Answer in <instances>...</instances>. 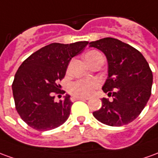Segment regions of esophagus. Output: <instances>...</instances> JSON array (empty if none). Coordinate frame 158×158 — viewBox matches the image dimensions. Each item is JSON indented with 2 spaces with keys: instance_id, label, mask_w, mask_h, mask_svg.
Returning <instances> with one entry per match:
<instances>
[{
  "instance_id": "esophagus-1",
  "label": "esophagus",
  "mask_w": 158,
  "mask_h": 158,
  "mask_svg": "<svg viewBox=\"0 0 158 158\" xmlns=\"http://www.w3.org/2000/svg\"><path fill=\"white\" fill-rule=\"evenodd\" d=\"M72 101H77V100H88V98H79V97H73L71 98Z\"/></svg>"
}]
</instances>
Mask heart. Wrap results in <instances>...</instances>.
Returning <instances> with one entry per match:
<instances>
[{
    "instance_id": "obj_1",
    "label": "heart",
    "mask_w": 158,
    "mask_h": 158,
    "mask_svg": "<svg viewBox=\"0 0 158 158\" xmlns=\"http://www.w3.org/2000/svg\"><path fill=\"white\" fill-rule=\"evenodd\" d=\"M100 56V54L97 51H89L85 55L86 61L92 60L93 58ZM100 81L98 79H79L70 84L68 87V90L73 96L79 98H87L94 93L95 90L99 87Z\"/></svg>"
}]
</instances>
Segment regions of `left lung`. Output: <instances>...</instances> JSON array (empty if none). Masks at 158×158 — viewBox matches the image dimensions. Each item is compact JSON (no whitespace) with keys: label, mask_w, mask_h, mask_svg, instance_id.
I'll return each instance as SVG.
<instances>
[{"label":"left lung","mask_w":158,"mask_h":158,"mask_svg":"<svg viewBox=\"0 0 158 158\" xmlns=\"http://www.w3.org/2000/svg\"><path fill=\"white\" fill-rule=\"evenodd\" d=\"M89 44L105 55L108 78L102 89L113 97L112 102L102 98V107L93 115L105 125H127L139 115L152 94L153 75L148 62L136 48L115 38L105 37Z\"/></svg>","instance_id":"1"}]
</instances>
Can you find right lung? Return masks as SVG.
<instances>
[{
	"label": "right lung",
	"mask_w": 158,
	"mask_h": 158,
	"mask_svg": "<svg viewBox=\"0 0 158 158\" xmlns=\"http://www.w3.org/2000/svg\"><path fill=\"white\" fill-rule=\"evenodd\" d=\"M87 41L70 44L54 43L43 47L23 61L14 76L12 89L15 108L23 121L37 131L62 125L70 115V96L55 101L60 93L58 82L65 77L73 57L82 52Z\"/></svg>",
	"instance_id": "1"
}]
</instances>
